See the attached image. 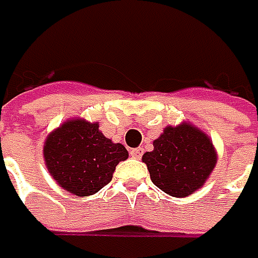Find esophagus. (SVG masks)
I'll list each match as a JSON object with an SVG mask.
<instances>
[{
  "mask_svg": "<svg viewBox=\"0 0 258 258\" xmlns=\"http://www.w3.org/2000/svg\"><path fill=\"white\" fill-rule=\"evenodd\" d=\"M144 155V149L142 148H135V149H131V156L135 158V159H141Z\"/></svg>",
  "mask_w": 258,
  "mask_h": 258,
  "instance_id": "obj_1",
  "label": "esophagus"
}]
</instances>
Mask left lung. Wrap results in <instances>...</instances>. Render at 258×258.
Listing matches in <instances>:
<instances>
[{"label": "left lung", "mask_w": 258, "mask_h": 258, "mask_svg": "<svg viewBox=\"0 0 258 258\" xmlns=\"http://www.w3.org/2000/svg\"><path fill=\"white\" fill-rule=\"evenodd\" d=\"M152 182L164 192L183 198L200 189L213 172L217 154L207 135L191 124L168 126L142 156Z\"/></svg>", "instance_id": "left-lung-1"}]
</instances>
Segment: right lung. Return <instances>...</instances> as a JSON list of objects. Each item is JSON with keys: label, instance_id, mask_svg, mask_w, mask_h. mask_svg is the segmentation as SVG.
<instances>
[{"label": "right lung", "instance_id": "obj_1", "mask_svg": "<svg viewBox=\"0 0 258 258\" xmlns=\"http://www.w3.org/2000/svg\"><path fill=\"white\" fill-rule=\"evenodd\" d=\"M122 144H113L99 123L69 120L44 144V161L57 183L70 194L87 197L112 181L116 165L127 159Z\"/></svg>", "mask_w": 258, "mask_h": 258}]
</instances>
